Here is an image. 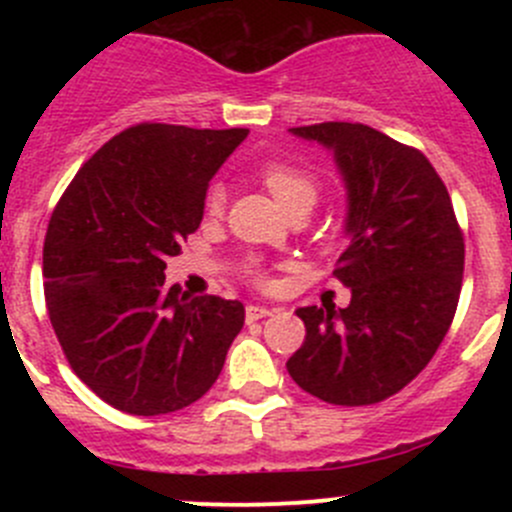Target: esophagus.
I'll return each mask as SVG.
<instances>
[{
    "label": "esophagus",
    "mask_w": 512,
    "mask_h": 512,
    "mask_svg": "<svg viewBox=\"0 0 512 512\" xmlns=\"http://www.w3.org/2000/svg\"><path fill=\"white\" fill-rule=\"evenodd\" d=\"M272 312H275V309H270V307H260V304H250V307L245 309V317H247V322H257V319L270 317Z\"/></svg>",
    "instance_id": "obj_1"
}]
</instances>
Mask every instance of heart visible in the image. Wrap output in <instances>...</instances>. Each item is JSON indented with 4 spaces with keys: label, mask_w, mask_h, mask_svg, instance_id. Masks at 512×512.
Here are the masks:
<instances>
[{
    "label": "heart",
    "mask_w": 512,
    "mask_h": 512,
    "mask_svg": "<svg viewBox=\"0 0 512 512\" xmlns=\"http://www.w3.org/2000/svg\"><path fill=\"white\" fill-rule=\"evenodd\" d=\"M260 180L267 190L272 193V198L287 210L289 215L297 213V210H312L314 203L319 200V180L317 175H312L309 170L299 168V165L282 163V160H270V163L262 165ZM225 208V185L223 183H210V188L205 190V213L208 215H220ZM247 275L255 282L265 285L267 275L262 272V267L257 262L247 265Z\"/></svg>",
    "instance_id": "obj_1"
}]
</instances>
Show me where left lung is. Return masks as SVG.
Returning <instances> with one entry per match:
<instances>
[{
  "mask_svg": "<svg viewBox=\"0 0 512 512\" xmlns=\"http://www.w3.org/2000/svg\"><path fill=\"white\" fill-rule=\"evenodd\" d=\"M292 133L332 148L347 183L349 242L334 275L352 287V302L297 309L307 337L287 371L327 404H379L426 369L456 317L463 230L441 175L418 148L364 123Z\"/></svg>",
  "mask_w": 512,
  "mask_h": 512,
  "instance_id": "8db88e82",
  "label": "left lung"
}]
</instances>
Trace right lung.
<instances>
[{
  "label": "right lung",
  "mask_w": 512,
  "mask_h": 512,
  "mask_svg": "<svg viewBox=\"0 0 512 512\" xmlns=\"http://www.w3.org/2000/svg\"><path fill=\"white\" fill-rule=\"evenodd\" d=\"M245 136L136 123L81 165L51 213L46 312L74 374L113 409L173 414L223 371L245 307L180 294L163 270L200 227L210 178Z\"/></svg>",
  "instance_id": "1"
}]
</instances>
